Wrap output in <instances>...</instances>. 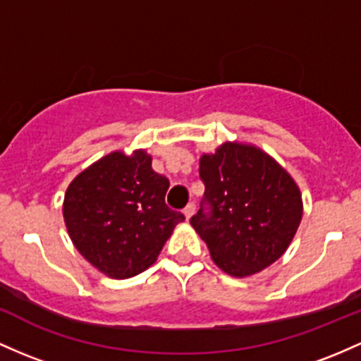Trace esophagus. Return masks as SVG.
Masks as SVG:
<instances>
[{"instance_id":"esophagus-1","label":"esophagus","mask_w":361,"mask_h":361,"mask_svg":"<svg viewBox=\"0 0 361 361\" xmlns=\"http://www.w3.org/2000/svg\"><path fill=\"white\" fill-rule=\"evenodd\" d=\"M183 212H185V217H187V219H190V217H192L193 214H195V204H193V202H190L187 207H185Z\"/></svg>"}]
</instances>
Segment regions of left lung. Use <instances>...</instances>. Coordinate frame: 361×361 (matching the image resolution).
Listing matches in <instances>:
<instances>
[{
    "mask_svg": "<svg viewBox=\"0 0 361 361\" xmlns=\"http://www.w3.org/2000/svg\"><path fill=\"white\" fill-rule=\"evenodd\" d=\"M199 174L205 192L190 224L217 267L245 277L276 262L303 214L290 174L260 149L231 142L202 156Z\"/></svg>",
    "mask_w": 361,
    "mask_h": 361,
    "instance_id": "8db88e82",
    "label": "left lung"
}]
</instances>
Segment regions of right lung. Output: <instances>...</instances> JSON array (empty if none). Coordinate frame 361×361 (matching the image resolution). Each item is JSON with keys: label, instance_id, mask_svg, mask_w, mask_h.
<instances>
[{"label": "right lung", "instance_id": "right-lung-1", "mask_svg": "<svg viewBox=\"0 0 361 361\" xmlns=\"http://www.w3.org/2000/svg\"><path fill=\"white\" fill-rule=\"evenodd\" d=\"M169 180L144 150L111 152L70 183L63 204L66 229L94 267L116 279L156 262L174 226L185 221L166 205Z\"/></svg>", "mask_w": 361, "mask_h": 361}]
</instances>
